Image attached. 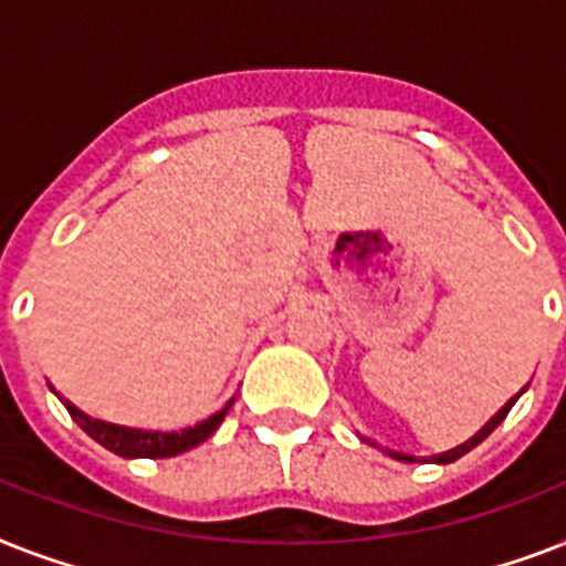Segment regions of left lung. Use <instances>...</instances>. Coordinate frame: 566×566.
<instances>
[{"label": "left lung", "instance_id": "1", "mask_svg": "<svg viewBox=\"0 0 566 566\" xmlns=\"http://www.w3.org/2000/svg\"><path fill=\"white\" fill-rule=\"evenodd\" d=\"M523 390H526V387H523ZM523 390H520V394H523ZM520 394H517V396H520ZM517 396H514V399H509V402L502 405L500 411H496V413H493V417H491V422H484V429H482V431H475L473 438L467 440V443H461V447H455V449H449V452H440V455H434V458H431V461H434V464H452V461H458V458H461V455H467L470 449L479 447V443H482V440L488 438V434H491V431L496 429V426H500L502 420H505V417H509L511 405L517 402ZM390 455L399 458V461H408V464H411V461H413V455H402V452H390Z\"/></svg>", "mask_w": 566, "mask_h": 566}]
</instances>
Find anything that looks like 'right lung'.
I'll use <instances>...</instances> for the list:
<instances>
[{
    "label": "right lung",
    "instance_id": "obj_1",
    "mask_svg": "<svg viewBox=\"0 0 566 566\" xmlns=\"http://www.w3.org/2000/svg\"><path fill=\"white\" fill-rule=\"evenodd\" d=\"M66 411L73 417L78 426H82L87 434H91L96 443H102L105 449H111L114 455H123V458H172L185 452V449H193L199 447L202 440H208L217 431V426L222 422L226 411L231 408V402L217 411L213 417L208 420L196 422L193 429H185V431H140V429H123V426H111V422H102V420H93L87 413H82L75 408L70 399H64Z\"/></svg>",
    "mask_w": 566,
    "mask_h": 566
}]
</instances>
